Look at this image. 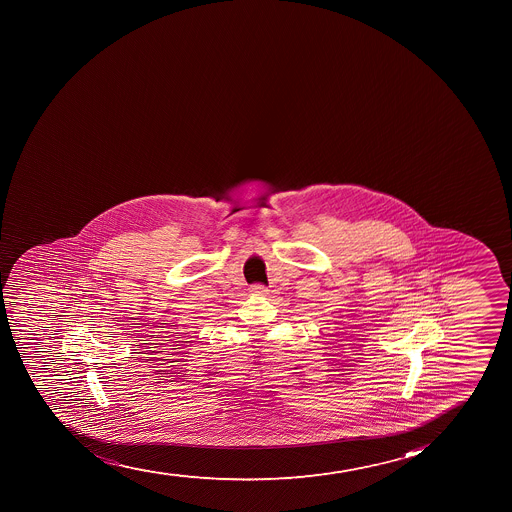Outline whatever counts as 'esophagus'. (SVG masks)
<instances>
[{
  "mask_svg": "<svg viewBox=\"0 0 512 512\" xmlns=\"http://www.w3.org/2000/svg\"><path fill=\"white\" fill-rule=\"evenodd\" d=\"M250 292H252V295H255V297H265V295L269 294V289L264 287V285H253Z\"/></svg>",
  "mask_w": 512,
  "mask_h": 512,
  "instance_id": "34e87169",
  "label": "esophagus"
}]
</instances>
